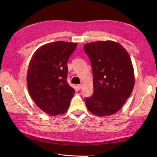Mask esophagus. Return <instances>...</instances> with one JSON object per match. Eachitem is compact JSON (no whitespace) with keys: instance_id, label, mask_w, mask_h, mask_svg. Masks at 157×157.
<instances>
[{"instance_id":"34e87169","label":"esophagus","mask_w":157,"mask_h":157,"mask_svg":"<svg viewBox=\"0 0 157 157\" xmlns=\"http://www.w3.org/2000/svg\"><path fill=\"white\" fill-rule=\"evenodd\" d=\"M77 87H78V90H81V89H82V84H78V86H77Z\"/></svg>"}]
</instances>
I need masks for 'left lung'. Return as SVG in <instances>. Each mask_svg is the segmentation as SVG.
Wrapping results in <instances>:
<instances>
[{"mask_svg": "<svg viewBox=\"0 0 157 157\" xmlns=\"http://www.w3.org/2000/svg\"><path fill=\"white\" fill-rule=\"evenodd\" d=\"M93 72L94 94L86 98L90 112L99 117L112 115L122 108L134 86V72L129 54L112 40L84 45Z\"/></svg>", "mask_w": 157, "mask_h": 157, "instance_id": "left-lung-1", "label": "left lung"}]
</instances>
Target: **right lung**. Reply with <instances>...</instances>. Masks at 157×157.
<instances>
[{
    "mask_svg": "<svg viewBox=\"0 0 157 157\" xmlns=\"http://www.w3.org/2000/svg\"><path fill=\"white\" fill-rule=\"evenodd\" d=\"M77 46L69 42H51L38 48L30 61L28 91L36 105L51 116L67 111L75 92L67 82V63Z\"/></svg>",
    "mask_w": 157,
    "mask_h": 157,
    "instance_id": "add662e5",
    "label": "right lung"
}]
</instances>
